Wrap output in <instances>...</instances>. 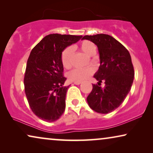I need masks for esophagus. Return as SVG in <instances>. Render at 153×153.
Segmentation results:
<instances>
[{"label":"esophagus","instance_id":"esophagus-1","mask_svg":"<svg viewBox=\"0 0 153 153\" xmlns=\"http://www.w3.org/2000/svg\"><path fill=\"white\" fill-rule=\"evenodd\" d=\"M74 83L75 85H79L81 83V81H74Z\"/></svg>","mask_w":153,"mask_h":153}]
</instances>
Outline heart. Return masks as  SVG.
<instances>
[{
  "label": "heart",
  "instance_id": "obj_1",
  "mask_svg": "<svg viewBox=\"0 0 153 153\" xmlns=\"http://www.w3.org/2000/svg\"><path fill=\"white\" fill-rule=\"evenodd\" d=\"M76 48V46L71 47H67L62 51L61 53V62L65 68L69 69L72 66V57L73 51ZM79 49L85 54L88 56H93L96 53V47L91 41L84 40L81 42L79 45ZM93 73V70L91 68L84 69H74L69 74V78L70 80L74 81H81L87 79Z\"/></svg>",
  "mask_w": 153,
  "mask_h": 153
}]
</instances>
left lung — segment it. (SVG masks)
Returning a JSON list of instances; mask_svg holds the SVG:
<instances>
[{
    "instance_id": "8db88e82",
    "label": "left lung",
    "mask_w": 153,
    "mask_h": 153,
    "mask_svg": "<svg viewBox=\"0 0 153 153\" xmlns=\"http://www.w3.org/2000/svg\"><path fill=\"white\" fill-rule=\"evenodd\" d=\"M97 45L100 65L94 77L105 81L102 89L93 84V90L87 97L90 107L100 114H108L120 106L132 85L134 71L128 50L112 36L106 34L85 35Z\"/></svg>"
}]
</instances>
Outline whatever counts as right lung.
I'll use <instances>...</instances> for the list:
<instances>
[{
  "label": "right lung",
  "instance_id": "1",
  "mask_svg": "<svg viewBox=\"0 0 153 153\" xmlns=\"http://www.w3.org/2000/svg\"><path fill=\"white\" fill-rule=\"evenodd\" d=\"M82 35L50 34L31 51L24 76L25 93L35 115L47 122H53L65 109L69 86H64L61 53L67 47L76 43Z\"/></svg>",
  "mask_w": 153,
  "mask_h": 153
}]
</instances>
